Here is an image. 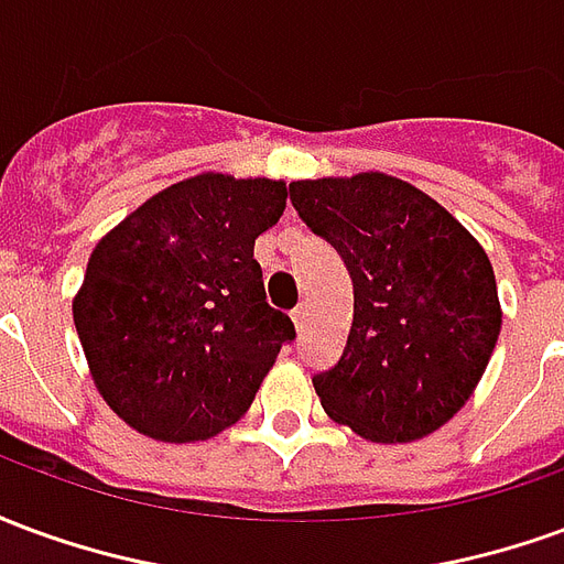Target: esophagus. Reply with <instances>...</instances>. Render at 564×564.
<instances>
[{
    "mask_svg": "<svg viewBox=\"0 0 564 564\" xmlns=\"http://www.w3.org/2000/svg\"><path fill=\"white\" fill-rule=\"evenodd\" d=\"M293 323H295V329H302L305 326V305H299L293 311Z\"/></svg>",
    "mask_w": 564,
    "mask_h": 564,
    "instance_id": "esophagus-1",
    "label": "esophagus"
}]
</instances>
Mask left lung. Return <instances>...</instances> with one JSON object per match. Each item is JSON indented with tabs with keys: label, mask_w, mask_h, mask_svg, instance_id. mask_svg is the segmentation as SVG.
<instances>
[{
	"label": "left lung",
	"mask_w": 564,
	"mask_h": 564,
	"mask_svg": "<svg viewBox=\"0 0 564 564\" xmlns=\"http://www.w3.org/2000/svg\"><path fill=\"white\" fill-rule=\"evenodd\" d=\"M290 202L354 283L344 354L314 375L323 411L380 444L435 432L471 399L501 332L484 247L390 174L295 181Z\"/></svg>",
	"instance_id": "1"
}]
</instances>
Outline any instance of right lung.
Instances as JSON below:
<instances>
[{"instance_id": "1", "label": "right lung", "mask_w": 564, "mask_h": 564, "mask_svg": "<svg viewBox=\"0 0 564 564\" xmlns=\"http://www.w3.org/2000/svg\"><path fill=\"white\" fill-rule=\"evenodd\" d=\"M286 184L198 174L148 198L93 250L75 329L120 420L156 441H205L245 414L293 319L265 302L253 241Z\"/></svg>"}]
</instances>
